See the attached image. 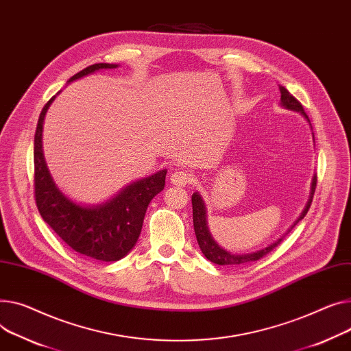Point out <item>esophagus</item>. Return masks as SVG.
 <instances>
[{
  "mask_svg": "<svg viewBox=\"0 0 351 351\" xmlns=\"http://www.w3.org/2000/svg\"><path fill=\"white\" fill-rule=\"evenodd\" d=\"M192 180H193L192 175L186 171H176L171 176V182L176 186H186V184H189Z\"/></svg>",
  "mask_w": 351,
  "mask_h": 351,
  "instance_id": "obj_1",
  "label": "esophagus"
}]
</instances>
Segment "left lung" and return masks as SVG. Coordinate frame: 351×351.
<instances>
[{"label": "left lung", "mask_w": 351, "mask_h": 351, "mask_svg": "<svg viewBox=\"0 0 351 351\" xmlns=\"http://www.w3.org/2000/svg\"><path fill=\"white\" fill-rule=\"evenodd\" d=\"M279 91H281V106L288 108V110H292V111H299L305 119L309 121V117L306 115V112L303 111V107L302 104L291 95V93L284 87V86H279ZM311 124V121H309ZM316 182H317V176L315 175L313 179H312V186H311V195H309V200L305 206V210L300 213V216L298 217V220L293 223V226L288 230V232L303 219L306 216L308 210L312 204V199H313V195H315V189H316ZM192 208H193V226H195V234H196V239H197V243H199V247L202 250V252L204 254L206 258L208 261H212L217 265H226V267H240V265H244V264H248V263H252V261H256L263 258V256H265L268 252H271L275 247H278L279 244H281V241L285 239V236L288 234V232H285V236H282L281 239H278L275 243L269 244L268 247L260 250V251H255V252H250V254H231L228 251H226L224 248H221L216 241L215 239L212 237V234H210L208 231V227H207V215H206V206H204V202L202 199V196L196 192L192 195Z\"/></svg>", "instance_id": "obj_1"}]
</instances>
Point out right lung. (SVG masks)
I'll return each mask as SVG.
<instances>
[{
	"label": "right lung",
	"instance_id": "obj_1",
	"mask_svg": "<svg viewBox=\"0 0 351 351\" xmlns=\"http://www.w3.org/2000/svg\"><path fill=\"white\" fill-rule=\"evenodd\" d=\"M115 67H119V64H91L70 77L69 83L97 70ZM56 96L42 108L35 132L34 186L36 207L45 223H48L56 234L76 252L95 261H119L134 248L141 234L149 202L165 188L167 169L130 183L119 195L100 204L83 206L70 200L55 184L42 151L43 120Z\"/></svg>",
	"mask_w": 351,
	"mask_h": 351
}]
</instances>
